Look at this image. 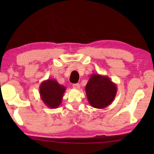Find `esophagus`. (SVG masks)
Instances as JSON below:
<instances>
[{"label":"esophagus","mask_w":154,"mask_h":154,"mask_svg":"<svg viewBox=\"0 0 154 154\" xmlns=\"http://www.w3.org/2000/svg\"><path fill=\"white\" fill-rule=\"evenodd\" d=\"M72 88L75 90H79L80 88V84L79 83H75V84L72 85Z\"/></svg>","instance_id":"obj_1"}]
</instances>
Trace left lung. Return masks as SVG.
Masks as SVG:
<instances>
[{
	"mask_svg": "<svg viewBox=\"0 0 154 154\" xmlns=\"http://www.w3.org/2000/svg\"><path fill=\"white\" fill-rule=\"evenodd\" d=\"M118 88L106 75L94 73L85 85L90 105L96 109H104L111 105L116 97Z\"/></svg>",
	"mask_w": 154,
	"mask_h": 154,
	"instance_id": "1",
	"label": "left lung"
}]
</instances>
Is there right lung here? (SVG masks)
<instances>
[{"label":"right lung","instance_id":"obj_1","mask_svg":"<svg viewBox=\"0 0 154 154\" xmlns=\"http://www.w3.org/2000/svg\"><path fill=\"white\" fill-rule=\"evenodd\" d=\"M66 88L56 79H48L41 83L39 94L43 103L49 108L56 109L60 105Z\"/></svg>","mask_w":154,"mask_h":154}]
</instances>
